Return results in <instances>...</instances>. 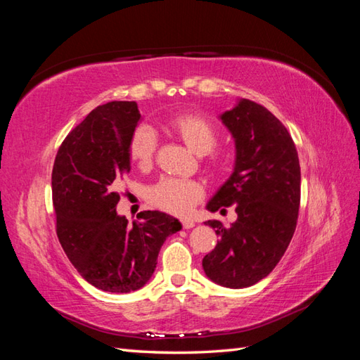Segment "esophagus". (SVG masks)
Returning <instances> with one entry per match:
<instances>
[{
	"label": "esophagus",
	"mask_w": 360,
	"mask_h": 360,
	"mask_svg": "<svg viewBox=\"0 0 360 360\" xmlns=\"http://www.w3.org/2000/svg\"><path fill=\"white\" fill-rule=\"evenodd\" d=\"M181 224H182V227H184V229H192L195 226V223H193L192 219H182Z\"/></svg>",
	"instance_id": "esophagus-1"
}]
</instances>
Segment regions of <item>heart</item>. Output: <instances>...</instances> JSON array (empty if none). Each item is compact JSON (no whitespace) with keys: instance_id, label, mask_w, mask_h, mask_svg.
<instances>
[{"instance_id":"b5f03b06","label":"heart","mask_w":360,"mask_h":360,"mask_svg":"<svg viewBox=\"0 0 360 360\" xmlns=\"http://www.w3.org/2000/svg\"><path fill=\"white\" fill-rule=\"evenodd\" d=\"M167 131L178 137L198 156L209 155V165L217 168L219 159L213 155L218 143V131L210 120L196 112H181L168 117L165 122ZM158 148V137L148 125H139L129 136L128 156L129 160L145 170L155 160ZM204 196V188L196 181L176 178H162L148 190V201L155 207L172 213V215H187L190 209Z\"/></svg>"}]
</instances>
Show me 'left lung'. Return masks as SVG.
Segmentation results:
<instances>
[{"mask_svg":"<svg viewBox=\"0 0 360 360\" xmlns=\"http://www.w3.org/2000/svg\"><path fill=\"white\" fill-rule=\"evenodd\" d=\"M221 120L235 139L231 178L209 201L210 212L236 204V218L226 227L207 221L219 241L202 258L207 277L221 286L241 289L272 272L295 232L300 209V162L286 127L263 105L243 98Z\"/></svg>","mask_w":360,"mask_h":360,"instance_id":"1","label":"left lung"}]
</instances>
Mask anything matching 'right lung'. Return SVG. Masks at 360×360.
I'll return each instance as SVG.
<instances>
[{
	"mask_svg": "<svg viewBox=\"0 0 360 360\" xmlns=\"http://www.w3.org/2000/svg\"><path fill=\"white\" fill-rule=\"evenodd\" d=\"M139 119L136 102L97 106L65 137L52 168L58 241L82 277L106 292L142 288L167 236L181 231L178 219L158 210L141 212L133 224L116 213Z\"/></svg>",
	"mask_w": 360,
	"mask_h": 360,
	"instance_id": "right-lung-1",
	"label": "right lung"
}]
</instances>
